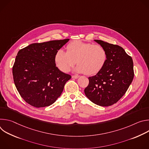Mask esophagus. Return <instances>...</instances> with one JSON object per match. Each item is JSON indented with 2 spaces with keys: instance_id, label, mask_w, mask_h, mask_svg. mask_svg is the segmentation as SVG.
I'll return each instance as SVG.
<instances>
[{
  "instance_id": "esophagus-1",
  "label": "esophagus",
  "mask_w": 149,
  "mask_h": 149,
  "mask_svg": "<svg viewBox=\"0 0 149 149\" xmlns=\"http://www.w3.org/2000/svg\"><path fill=\"white\" fill-rule=\"evenodd\" d=\"M79 76V75H72V78H74V79H77Z\"/></svg>"
}]
</instances>
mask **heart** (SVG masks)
<instances>
[{"label":"heart","mask_w":149,"mask_h":149,"mask_svg":"<svg viewBox=\"0 0 149 149\" xmlns=\"http://www.w3.org/2000/svg\"><path fill=\"white\" fill-rule=\"evenodd\" d=\"M67 51L59 49L55 56L58 68L67 72L77 63L75 71L87 75L98 73L104 66L107 54L104 47L100 45L87 43L80 40L71 42L67 47Z\"/></svg>","instance_id":"1"}]
</instances>
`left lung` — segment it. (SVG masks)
I'll list each match as a JSON object with an SVG mask.
<instances>
[{
  "label": "left lung",
  "instance_id": "obj_1",
  "mask_svg": "<svg viewBox=\"0 0 149 149\" xmlns=\"http://www.w3.org/2000/svg\"><path fill=\"white\" fill-rule=\"evenodd\" d=\"M94 41L104 48L107 59L101 71L88 78L84 93L93 103L107 107L116 103L128 90L134 75L133 62L122 47L101 40Z\"/></svg>",
  "mask_w": 149,
  "mask_h": 149
}]
</instances>
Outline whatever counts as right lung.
Segmentation results:
<instances>
[{
	"instance_id": "1",
	"label": "right lung",
	"mask_w": 149,
	"mask_h": 149,
	"mask_svg": "<svg viewBox=\"0 0 149 149\" xmlns=\"http://www.w3.org/2000/svg\"><path fill=\"white\" fill-rule=\"evenodd\" d=\"M70 39L32 44L20 49L12 68L15 86L20 96L35 107L54 103L71 76L56 67V52Z\"/></svg>"
}]
</instances>
